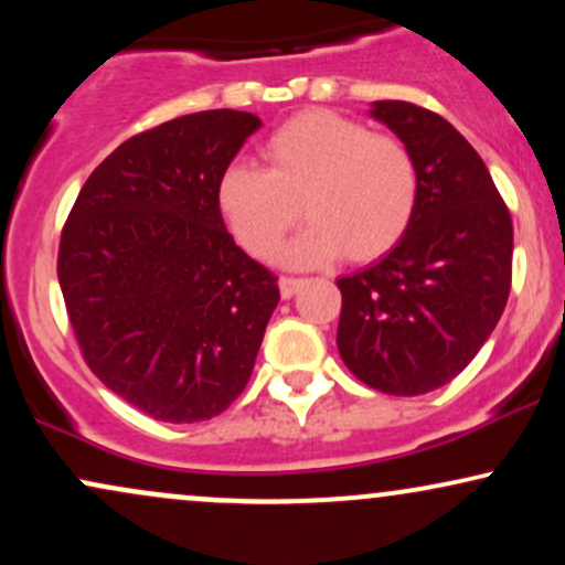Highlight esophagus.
I'll return each mask as SVG.
<instances>
[{
    "label": "esophagus",
    "mask_w": 565,
    "mask_h": 565,
    "mask_svg": "<svg viewBox=\"0 0 565 565\" xmlns=\"http://www.w3.org/2000/svg\"><path fill=\"white\" fill-rule=\"evenodd\" d=\"M302 278H291V276H284L281 281H278V289H281V297L284 300H289V297H295L297 291L302 287Z\"/></svg>",
    "instance_id": "obj_1"
}]
</instances>
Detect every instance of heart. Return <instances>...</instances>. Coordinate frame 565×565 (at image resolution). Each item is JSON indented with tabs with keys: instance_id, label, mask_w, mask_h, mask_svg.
Returning <instances> with one entry per match:
<instances>
[{
	"instance_id": "heart-1",
	"label": "heart",
	"mask_w": 565,
	"mask_h": 565,
	"mask_svg": "<svg viewBox=\"0 0 565 565\" xmlns=\"http://www.w3.org/2000/svg\"><path fill=\"white\" fill-rule=\"evenodd\" d=\"M263 153L268 170L233 161L217 180L220 215L238 244L263 260L281 249L302 212L313 225L284 255L300 268L337 255L377 260L417 215L419 172L412 151L348 116H291L265 140Z\"/></svg>"
}]
</instances>
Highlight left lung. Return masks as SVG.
<instances>
[{
    "label": "left lung",
    "instance_id": "1",
    "mask_svg": "<svg viewBox=\"0 0 565 565\" xmlns=\"http://www.w3.org/2000/svg\"><path fill=\"white\" fill-rule=\"evenodd\" d=\"M419 172L406 236L342 291L337 348L364 385L423 395L462 372L494 332L512 281V220L483 159L444 116L372 103Z\"/></svg>",
    "mask_w": 565,
    "mask_h": 565
}]
</instances>
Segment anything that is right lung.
<instances>
[{
  "mask_svg": "<svg viewBox=\"0 0 565 565\" xmlns=\"http://www.w3.org/2000/svg\"><path fill=\"white\" fill-rule=\"evenodd\" d=\"M260 125L215 108L135 135L63 225L57 281L84 361L161 423L212 419L242 395L281 300L217 206L220 174Z\"/></svg>",
  "mask_w": 565,
  "mask_h": 565,
  "instance_id": "obj_1",
  "label": "right lung"
}]
</instances>
